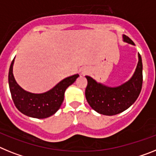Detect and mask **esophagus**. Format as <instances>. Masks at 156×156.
I'll use <instances>...</instances> for the list:
<instances>
[{
	"mask_svg": "<svg viewBox=\"0 0 156 156\" xmlns=\"http://www.w3.org/2000/svg\"><path fill=\"white\" fill-rule=\"evenodd\" d=\"M82 74H86V71H82Z\"/></svg>",
	"mask_w": 156,
	"mask_h": 156,
	"instance_id": "obj_1",
	"label": "esophagus"
}]
</instances>
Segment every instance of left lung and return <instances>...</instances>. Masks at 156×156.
Instances as JSON below:
<instances>
[{
	"label": "left lung",
	"instance_id": "left-lung-1",
	"mask_svg": "<svg viewBox=\"0 0 156 156\" xmlns=\"http://www.w3.org/2000/svg\"><path fill=\"white\" fill-rule=\"evenodd\" d=\"M123 41L134 43L126 35ZM143 65L141 56L138 53V63L132 78L117 87H109L99 83L93 78L86 76L88 81L86 89L87 102L93 110L104 115H115L128 109L136 101L141 91L143 83Z\"/></svg>",
	"mask_w": 156,
	"mask_h": 156
}]
</instances>
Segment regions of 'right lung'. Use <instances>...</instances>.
Instances as JSON below:
<instances>
[{
    "instance_id": "obj_1",
    "label": "right lung",
    "mask_w": 156,
    "mask_h": 156,
    "mask_svg": "<svg viewBox=\"0 0 156 156\" xmlns=\"http://www.w3.org/2000/svg\"><path fill=\"white\" fill-rule=\"evenodd\" d=\"M15 58L11 63L9 72V85L15 105L21 113L36 119H45L52 115L61 106L64 93L72 85L79 74H74L59 82L48 91L43 93H32L19 86L13 75Z\"/></svg>"
}]
</instances>
